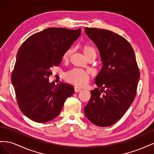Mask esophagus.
<instances>
[{
    "instance_id": "1",
    "label": "esophagus",
    "mask_w": 154,
    "mask_h": 154,
    "mask_svg": "<svg viewBox=\"0 0 154 154\" xmlns=\"http://www.w3.org/2000/svg\"><path fill=\"white\" fill-rule=\"evenodd\" d=\"M74 90H75V91L76 93H78V92H79V91H81L82 90V89L81 88L78 87V86H75Z\"/></svg>"
}]
</instances>
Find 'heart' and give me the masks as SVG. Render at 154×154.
Segmentation results:
<instances>
[{"label": "heart", "instance_id": "obj_1", "mask_svg": "<svg viewBox=\"0 0 154 154\" xmlns=\"http://www.w3.org/2000/svg\"><path fill=\"white\" fill-rule=\"evenodd\" d=\"M83 51L86 57L97 56V51L94 47L90 46H85L83 48ZM73 53V48H69L66 51L63 55V59L65 61L68 60ZM64 78L66 81L75 85L82 86L86 85L90 79L88 73L81 69H74L65 74Z\"/></svg>", "mask_w": 154, "mask_h": 154}]
</instances>
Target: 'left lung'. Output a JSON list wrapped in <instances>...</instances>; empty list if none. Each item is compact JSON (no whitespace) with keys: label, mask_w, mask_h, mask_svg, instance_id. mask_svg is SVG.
Wrapping results in <instances>:
<instances>
[{"label":"left lung","mask_w":154,"mask_h":154,"mask_svg":"<svg viewBox=\"0 0 154 154\" xmlns=\"http://www.w3.org/2000/svg\"><path fill=\"white\" fill-rule=\"evenodd\" d=\"M85 32L97 47L103 66L95 78L98 88L90 91L85 114L95 125L109 126L123 116L134 101L139 68L133 48L124 37L95 28H85Z\"/></svg>","instance_id":"1"}]
</instances>
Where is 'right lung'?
Instances as JSON below:
<instances>
[{
    "label": "right lung",
    "mask_w": 154,
    "mask_h": 154,
    "mask_svg": "<svg viewBox=\"0 0 154 154\" xmlns=\"http://www.w3.org/2000/svg\"><path fill=\"white\" fill-rule=\"evenodd\" d=\"M81 29L49 28L33 34L17 52L11 74L19 107L24 116L44 123L61 112L65 100L74 93V87L49 82L53 66H57L64 53L80 37Z\"/></svg>",
    "instance_id": "add662e5"
}]
</instances>
